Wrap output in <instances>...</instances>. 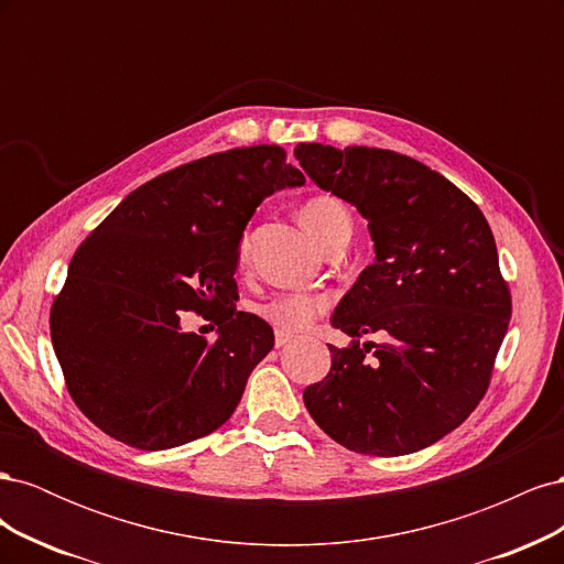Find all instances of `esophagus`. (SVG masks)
I'll return each instance as SVG.
<instances>
[{
	"label": "esophagus",
	"mask_w": 564,
	"mask_h": 564,
	"mask_svg": "<svg viewBox=\"0 0 564 564\" xmlns=\"http://www.w3.org/2000/svg\"><path fill=\"white\" fill-rule=\"evenodd\" d=\"M294 340V334H289V332H282V329H278L275 332V346L278 348H284V346H289Z\"/></svg>",
	"instance_id": "obj_1"
}]
</instances>
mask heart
<instances>
[{"mask_svg": "<svg viewBox=\"0 0 564 564\" xmlns=\"http://www.w3.org/2000/svg\"><path fill=\"white\" fill-rule=\"evenodd\" d=\"M299 220L303 230L311 235V240L319 249L327 247L332 240H336V237L352 232V220L348 209L332 195L311 197L301 207ZM240 256L245 259V245L240 247ZM324 305H327V301L319 296L282 294L278 299H272L270 303H265L261 313L275 324V327L294 332V329L308 327V324L324 311Z\"/></svg>", "mask_w": 564, "mask_h": 564, "instance_id": "heart-1", "label": "heart"}]
</instances>
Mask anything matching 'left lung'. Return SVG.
Listing matches in <instances>:
<instances>
[{"label": "left lung", "mask_w": 564, "mask_h": 564, "mask_svg": "<svg viewBox=\"0 0 564 564\" xmlns=\"http://www.w3.org/2000/svg\"><path fill=\"white\" fill-rule=\"evenodd\" d=\"M303 172L360 212L373 263L338 301L332 369L303 390L338 445L402 456L452 433L482 400L510 319L491 228L442 174L392 150L299 143ZM387 340L359 346V336ZM369 347L377 361H365Z\"/></svg>", "instance_id": "8db88e82"}]
</instances>
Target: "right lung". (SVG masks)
<instances>
[{
	"label": "right lung",
	"mask_w": 564,
	"mask_h": 564,
	"mask_svg": "<svg viewBox=\"0 0 564 564\" xmlns=\"http://www.w3.org/2000/svg\"><path fill=\"white\" fill-rule=\"evenodd\" d=\"M278 145L183 164L135 187L82 242L51 308V344L77 406L129 447L160 452L216 431L275 346L237 311L235 270L256 207L305 176ZM219 311L214 345L180 329Z\"/></svg>",
	"instance_id": "obj_1"
}]
</instances>
